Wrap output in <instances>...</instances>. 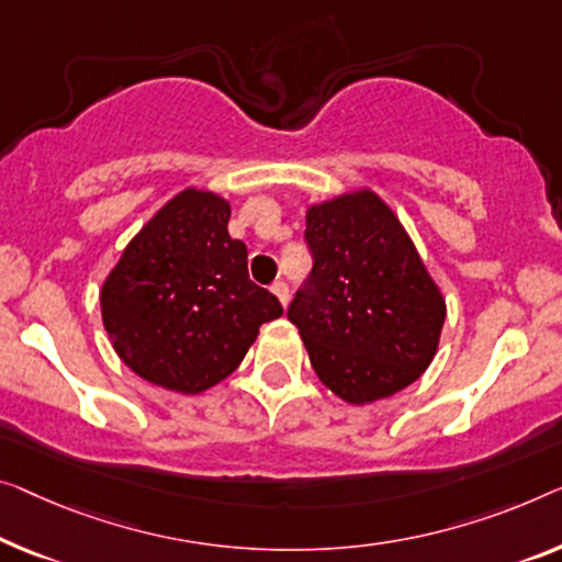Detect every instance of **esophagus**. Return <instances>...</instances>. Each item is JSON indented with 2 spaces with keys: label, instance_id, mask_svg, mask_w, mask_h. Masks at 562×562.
Instances as JSON below:
<instances>
[{
  "label": "esophagus",
  "instance_id": "1",
  "mask_svg": "<svg viewBox=\"0 0 562 562\" xmlns=\"http://www.w3.org/2000/svg\"><path fill=\"white\" fill-rule=\"evenodd\" d=\"M272 295L280 300V305L282 307H288V303H290V290H288V284H284L282 280H278V282H272Z\"/></svg>",
  "mask_w": 562,
  "mask_h": 562
}]
</instances>
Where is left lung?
Instances as JSON below:
<instances>
[{"instance_id": "left-lung-1", "label": "left lung", "mask_w": 562, "mask_h": 562, "mask_svg": "<svg viewBox=\"0 0 562 562\" xmlns=\"http://www.w3.org/2000/svg\"><path fill=\"white\" fill-rule=\"evenodd\" d=\"M307 288L288 317L317 379L366 406L412 386L431 366L447 300L396 212L361 187L310 204Z\"/></svg>"}]
</instances>
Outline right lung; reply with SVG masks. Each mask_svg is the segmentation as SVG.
I'll return each instance as SVG.
<instances>
[{"mask_svg":"<svg viewBox=\"0 0 562 562\" xmlns=\"http://www.w3.org/2000/svg\"><path fill=\"white\" fill-rule=\"evenodd\" d=\"M229 201L173 194L125 245L100 288L121 361L158 389L196 396L237 371L278 297L249 280L247 247L227 232Z\"/></svg>","mask_w":562,"mask_h":562,"instance_id":"1","label":"right lung"}]
</instances>
